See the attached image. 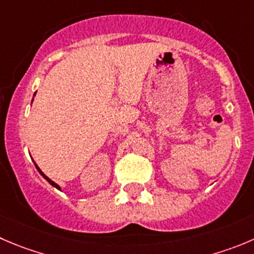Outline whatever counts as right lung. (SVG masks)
Instances as JSON below:
<instances>
[{"label":"right lung","instance_id":"1","mask_svg":"<svg viewBox=\"0 0 254 254\" xmlns=\"http://www.w3.org/2000/svg\"><path fill=\"white\" fill-rule=\"evenodd\" d=\"M34 95H36V94H34ZM34 165H36V167H37V170H38V171H39V174H41V175H42V176H43V177H44V179H46V180H47V181H48V182H49V184H51V185H52V186H54V187H56V189L61 190V187H59V186H58V185H57V184H56V182H54V181H52V180H51V179H49V177H47V176H46V175H44V174H43V172H42V170H41V169H39V167H38V166H37V164H36V162H34Z\"/></svg>","mask_w":254,"mask_h":254}]
</instances>
